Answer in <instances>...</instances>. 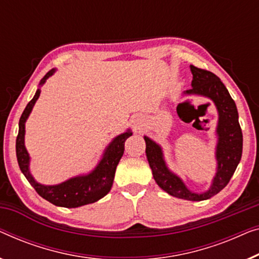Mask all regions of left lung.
<instances>
[{"mask_svg": "<svg viewBox=\"0 0 259 259\" xmlns=\"http://www.w3.org/2000/svg\"><path fill=\"white\" fill-rule=\"evenodd\" d=\"M190 70L193 73V88L187 90L186 93L187 95L197 93L212 99L220 115L219 126H217L219 144L216 151L219 167L210 189L202 194H195L187 189L181 180L168 170L159 145L147 137H145L146 155L152 168L154 180L161 189L171 196L183 200L203 201L220 193L229 183L242 157L243 134L238 122L237 107L220 78L210 71L194 65H190ZM182 104L180 103L178 108Z\"/></svg>", "mask_w": 259, "mask_h": 259, "instance_id": "1", "label": "left lung"}]
</instances>
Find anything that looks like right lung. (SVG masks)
<instances>
[{"instance_id": "obj_1", "label": "right lung", "mask_w": 259, "mask_h": 259, "mask_svg": "<svg viewBox=\"0 0 259 259\" xmlns=\"http://www.w3.org/2000/svg\"><path fill=\"white\" fill-rule=\"evenodd\" d=\"M54 72L55 70L49 71L43 77V79L40 80L39 85L46 83L47 78L50 77ZM39 93L40 91L38 89L33 98L28 103L27 107L21 115L20 122H18L16 156L22 173L24 174L30 185L35 188L39 196L46 198L47 201L51 202L55 205L65 208H77L100 200L111 190V187L113 185L115 169H117L119 161L123 154V149H125V141L127 138L132 136V133L127 131L126 133H122L115 138L105 152L103 160L100 161L91 174L70 179L57 186L39 185L33 180L29 171V154L24 146V123L36 100L38 99Z\"/></svg>"}]
</instances>
